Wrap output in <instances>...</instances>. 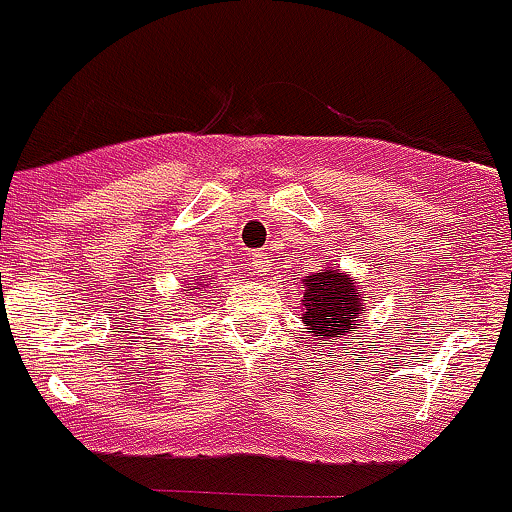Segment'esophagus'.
<instances>
[{"mask_svg":"<svg viewBox=\"0 0 512 512\" xmlns=\"http://www.w3.org/2000/svg\"><path fill=\"white\" fill-rule=\"evenodd\" d=\"M251 263H254V266H251V271L258 276V273H263L268 268V256L263 254V251H256L254 258H251Z\"/></svg>","mask_w":512,"mask_h":512,"instance_id":"esophagus-1","label":"esophagus"}]
</instances>
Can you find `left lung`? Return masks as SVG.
<instances>
[{
	"label": "left lung",
	"instance_id": "8db88e82",
	"mask_svg": "<svg viewBox=\"0 0 512 512\" xmlns=\"http://www.w3.org/2000/svg\"><path fill=\"white\" fill-rule=\"evenodd\" d=\"M303 283V323L308 326V333L318 336V341H338L351 328L361 326L366 293L358 291L356 281L348 273H341L336 263L321 273L306 276Z\"/></svg>",
	"mask_w": 512,
	"mask_h": 512
}]
</instances>
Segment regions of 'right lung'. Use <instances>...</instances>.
<instances>
[{"instance_id":"add662e5","label":"right lung","mask_w":512,"mask_h":512,"mask_svg":"<svg viewBox=\"0 0 512 512\" xmlns=\"http://www.w3.org/2000/svg\"><path fill=\"white\" fill-rule=\"evenodd\" d=\"M196 288H206V278H201V281H196V286H191V283H186V291L194 293ZM189 301H194V296H189Z\"/></svg>"}]
</instances>
